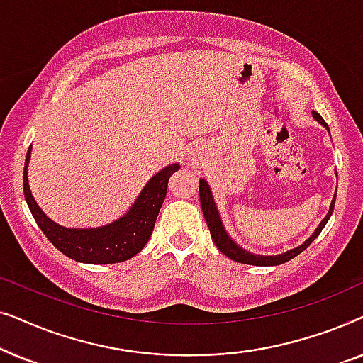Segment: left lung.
<instances>
[{
    "label": "left lung",
    "instance_id": "1",
    "mask_svg": "<svg viewBox=\"0 0 363 363\" xmlns=\"http://www.w3.org/2000/svg\"><path fill=\"white\" fill-rule=\"evenodd\" d=\"M312 117H314L315 121L320 123V125H324L327 130H329V125H327L324 118L320 117V113H317L315 111H312ZM200 201H201L203 215H205L206 225H208V228H210L213 241H215L216 247L223 252V255L228 256V257H230V259L236 261V262H242V264H251V266H277V264H284V262L291 261L292 257H296L297 255H301V252L304 251L306 247L309 246L311 242L314 241L317 236L320 235V231L324 230V226L327 225V221H329L332 211H334L335 195H334V200H332V203H330L329 213H327V216L320 221V225L317 226V230L312 233L309 240H306L301 246L294 247V250H289V251L282 252V255H276V256L255 255V252H250V251L242 250L241 246H238L236 242L231 240L230 235H228L226 230H225V226H223L220 211H218L216 203H215V200H213L210 185H208L206 180H203V178L200 180Z\"/></svg>",
    "mask_w": 363,
    "mask_h": 363
}]
</instances>
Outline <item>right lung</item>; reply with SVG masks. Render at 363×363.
<instances>
[{
  "label": "right lung",
  "instance_id": "1",
  "mask_svg": "<svg viewBox=\"0 0 363 363\" xmlns=\"http://www.w3.org/2000/svg\"><path fill=\"white\" fill-rule=\"evenodd\" d=\"M29 158H31V147L24 162L23 183L24 198L34 220L48 240L62 255L86 264H113V262L130 259L137 252H140L152 236L158 211L167 196L168 180L173 173L180 170V165L173 163L155 173L143 186L135 203L118 220L99 228H66L44 215L33 198L28 183Z\"/></svg>",
  "mask_w": 363,
  "mask_h": 363
}]
</instances>
